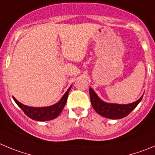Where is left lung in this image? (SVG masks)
Here are the masks:
<instances>
[{
  "instance_id": "1",
  "label": "left lung",
  "mask_w": 155,
  "mask_h": 155,
  "mask_svg": "<svg viewBox=\"0 0 155 155\" xmlns=\"http://www.w3.org/2000/svg\"><path fill=\"white\" fill-rule=\"evenodd\" d=\"M90 95L92 106L95 110L97 111V113L106 118L115 120L121 119L127 117L133 110H134L137 106L138 105L143 96V94L139 100L131 104H118L107 103L102 100L92 88H90Z\"/></svg>"
}]
</instances>
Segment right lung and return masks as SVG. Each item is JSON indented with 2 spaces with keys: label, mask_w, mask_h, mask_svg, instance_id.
Returning <instances> with one entry per match:
<instances>
[{
  "label": "right lung",
  "mask_w": 155,
  "mask_h": 155,
  "mask_svg": "<svg viewBox=\"0 0 155 155\" xmlns=\"http://www.w3.org/2000/svg\"><path fill=\"white\" fill-rule=\"evenodd\" d=\"M72 88V85L68 89V90L65 92V94L62 96L61 100L56 103V104H53L51 106H48V107H28V106L24 105L21 103L16 100L15 97H13L14 100L17 104V105L18 106L24 113L26 115L30 117L31 119L37 121H46V120H51L55 118H56L61 112L63 110L64 107H65L66 101H67L68 95H69V91Z\"/></svg>",
  "instance_id": "1"
}]
</instances>
